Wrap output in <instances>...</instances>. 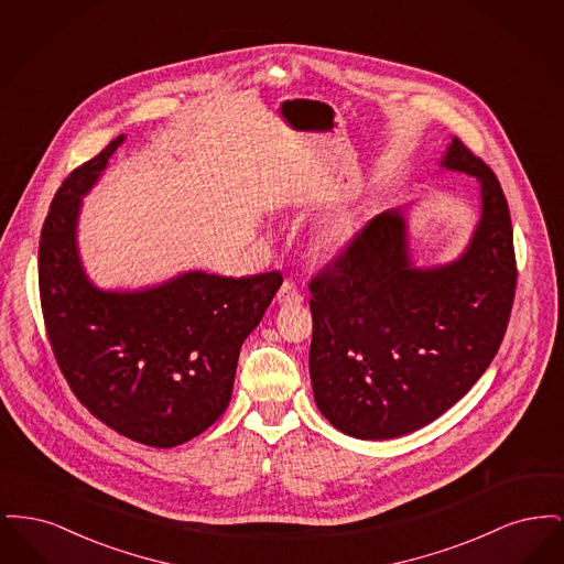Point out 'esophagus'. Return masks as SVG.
I'll list each match as a JSON object with an SVG mask.
<instances>
[{
    "label": "esophagus",
    "mask_w": 564,
    "mask_h": 564,
    "mask_svg": "<svg viewBox=\"0 0 564 564\" xmlns=\"http://www.w3.org/2000/svg\"><path fill=\"white\" fill-rule=\"evenodd\" d=\"M276 300H279V304H300L304 300V295L295 288V283L283 281V285L276 292Z\"/></svg>",
    "instance_id": "esophagus-1"
}]
</instances>
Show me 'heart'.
Returning <instances> with one entry per match:
<instances>
[{"mask_svg": "<svg viewBox=\"0 0 564 564\" xmlns=\"http://www.w3.org/2000/svg\"><path fill=\"white\" fill-rule=\"evenodd\" d=\"M345 221L343 219H332L327 221L319 232V245L323 249H334L345 237Z\"/></svg>", "mask_w": 564, "mask_h": 564, "instance_id": "1", "label": "heart"}]
</instances>
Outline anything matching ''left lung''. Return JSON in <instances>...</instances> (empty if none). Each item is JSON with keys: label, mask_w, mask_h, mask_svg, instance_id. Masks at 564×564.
I'll return each mask as SVG.
<instances>
[{"label": "left lung", "mask_w": 564, "mask_h": 564, "mask_svg": "<svg viewBox=\"0 0 564 564\" xmlns=\"http://www.w3.org/2000/svg\"><path fill=\"white\" fill-rule=\"evenodd\" d=\"M442 166L478 180L480 224L446 267L414 269L402 212L370 219L311 279L308 370L336 430L391 440L455 405L503 343L516 295L513 230L492 169L458 137Z\"/></svg>", "instance_id": "obj_1"}]
</instances>
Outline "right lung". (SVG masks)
Wrapping results in <instances>:
<instances>
[{
  "label": "right lung",
  "instance_id": "1",
  "mask_svg": "<svg viewBox=\"0 0 564 564\" xmlns=\"http://www.w3.org/2000/svg\"><path fill=\"white\" fill-rule=\"evenodd\" d=\"M124 134L69 173L40 235V302L54 359L82 405L120 435L173 448L228 408L239 350L283 283L186 272L143 292H101L84 274L76 221Z\"/></svg>",
  "mask_w": 564,
  "mask_h": 564
}]
</instances>
